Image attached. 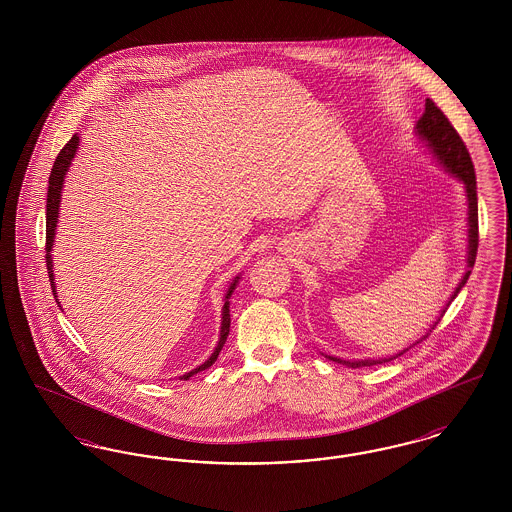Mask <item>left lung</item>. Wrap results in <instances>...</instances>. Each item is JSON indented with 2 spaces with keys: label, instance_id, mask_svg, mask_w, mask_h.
<instances>
[{
  "label": "left lung",
  "instance_id": "left-lung-1",
  "mask_svg": "<svg viewBox=\"0 0 512 512\" xmlns=\"http://www.w3.org/2000/svg\"><path fill=\"white\" fill-rule=\"evenodd\" d=\"M414 134L418 136V140L426 146V149L432 153V157L438 161L439 165L453 174L459 182L464 184V192H466V203H468V251H466V272H464L461 282L457 284L455 292L451 293L447 305L441 309L439 317L436 318V322L428 328V332L420 338V340L414 341L413 345L420 343L422 340H426L430 336V332L436 328L441 317L445 315L447 307L451 305V301L459 295V292L463 290L472 267H474V261H476V251H478V194H476V174H474V165H472V159H470V153L464 146L461 136L457 134V130L453 128V124L449 122V119L443 115V111L439 109L438 105L432 101V99H426V109H424V115L418 119L416 126H414ZM413 345H409L407 349L390 355V357H382V359H361V361H345L340 357H332V355H324L326 359L334 361V363H340V365L349 366V368H361V366H372L382 365V363H390L395 357L403 355L405 351H409Z\"/></svg>",
  "mask_w": 512,
  "mask_h": 512
}]
</instances>
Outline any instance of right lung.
I'll return each mask as SVG.
<instances>
[{"mask_svg": "<svg viewBox=\"0 0 512 512\" xmlns=\"http://www.w3.org/2000/svg\"><path fill=\"white\" fill-rule=\"evenodd\" d=\"M80 144V138L78 134H74L73 138L69 140V144L63 147L53 163V169L49 174V186H48V205H46V265H48L49 282H51V290L55 295V282H53V263H51V251H53V242H55V228H57V220H59V205H61V194H63V184H65V174L69 172V167L73 163L74 155H76V149ZM240 282V274L232 280V284L228 286V292L224 295V305H222V317H220V338L217 341V347L215 351L211 353V357L203 363V365L197 366L194 370L186 372L184 376H180L182 380H190L194 374L209 368L217 361L219 357L220 349L224 345V341L228 338V332H230V297L236 290ZM57 297V295H55ZM57 301V299H55ZM59 303V301H57Z\"/></svg>", "mask_w": 512, "mask_h": 512, "instance_id": "obj_1", "label": "right lung"}]
</instances>
